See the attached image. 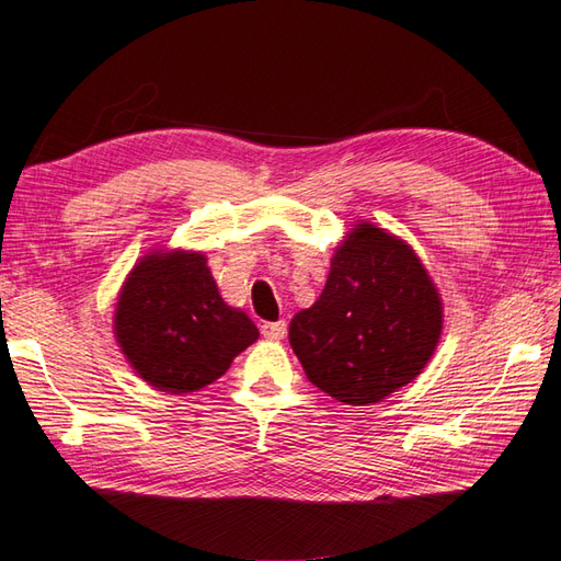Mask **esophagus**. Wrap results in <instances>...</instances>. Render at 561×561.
Returning <instances> with one entry per match:
<instances>
[{"instance_id":"esophagus-1","label":"esophagus","mask_w":561,"mask_h":561,"mask_svg":"<svg viewBox=\"0 0 561 561\" xmlns=\"http://www.w3.org/2000/svg\"><path fill=\"white\" fill-rule=\"evenodd\" d=\"M260 332H263L265 340H282V336L286 334V322L284 320L263 322V324H260Z\"/></svg>"}]
</instances>
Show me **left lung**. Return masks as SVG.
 Instances as JSON below:
<instances>
[{
  "mask_svg": "<svg viewBox=\"0 0 561 561\" xmlns=\"http://www.w3.org/2000/svg\"><path fill=\"white\" fill-rule=\"evenodd\" d=\"M439 334L442 301L421 257L368 221L336 245L320 298L289 324L308 380L351 407L415 380Z\"/></svg>",
  "mask_w": 561,
  "mask_h": 561,
  "instance_id": "left-lung-1",
  "label": "left lung"
}]
</instances>
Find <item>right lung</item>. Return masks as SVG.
Here are the masks:
<instances>
[{
  "mask_svg": "<svg viewBox=\"0 0 561 561\" xmlns=\"http://www.w3.org/2000/svg\"><path fill=\"white\" fill-rule=\"evenodd\" d=\"M114 334L142 380L160 392L186 394L225 375L257 340V328L225 304L203 253L158 251L124 282Z\"/></svg>",
  "mask_w": 561,
  "mask_h": 561,
  "instance_id": "right-lung-1",
  "label": "right lung"
}]
</instances>
